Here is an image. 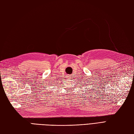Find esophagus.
<instances>
[{"label": "esophagus", "instance_id": "obj_1", "mask_svg": "<svg viewBox=\"0 0 134 134\" xmlns=\"http://www.w3.org/2000/svg\"><path fill=\"white\" fill-rule=\"evenodd\" d=\"M66 77L68 78H71V76H70L69 74H66Z\"/></svg>", "mask_w": 134, "mask_h": 134}]
</instances>
